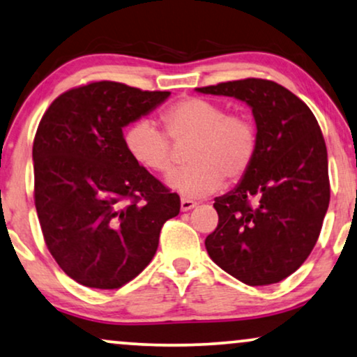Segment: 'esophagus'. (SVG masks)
Returning <instances> with one entry per match:
<instances>
[{
	"label": "esophagus",
	"instance_id": "esophagus-1",
	"mask_svg": "<svg viewBox=\"0 0 357 357\" xmlns=\"http://www.w3.org/2000/svg\"><path fill=\"white\" fill-rule=\"evenodd\" d=\"M197 206V202L193 200H188V198H182V202H180V210L182 211H190L192 208Z\"/></svg>",
	"mask_w": 357,
	"mask_h": 357
}]
</instances>
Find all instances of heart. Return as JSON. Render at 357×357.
<instances>
[{
  "label": "heart",
  "instance_id": "heart-1",
  "mask_svg": "<svg viewBox=\"0 0 357 357\" xmlns=\"http://www.w3.org/2000/svg\"><path fill=\"white\" fill-rule=\"evenodd\" d=\"M165 135L149 119H137L124 131V147L141 167L159 175L174 172V142H188V169L170 177L169 183L183 197H205L223 183L246 177L256 159V123L244 113H226L216 101L187 96L160 113Z\"/></svg>",
  "mask_w": 357,
  "mask_h": 357
}]
</instances>
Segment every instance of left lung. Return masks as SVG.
<instances>
[{
    "label": "left lung",
    "mask_w": 357,
    "mask_h": 357,
    "mask_svg": "<svg viewBox=\"0 0 357 357\" xmlns=\"http://www.w3.org/2000/svg\"><path fill=\"white\" fill-rule=\"evenodd\" d=\"M197 90L246 101L259 134L251 170L215 200L220 220L206 236V251L244 284H277L307 261L320 236L330 205L325 137L312 109L272 80L244 78Z\"/></svg>",
    "instance_id": "left-lung-1"
}]
</instances>
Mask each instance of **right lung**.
Masks as SVG:
<instances>
[{"label": "right lung", "instance_id": "right-lung-1", "mask_svg": "<svg viewBox=\"0 0 357 357\" xmlns=\"http://www.w3.org/2000/svg\"><path fill=\"white\" fill-rule=\"evenodd\" d=\"M169 91L90 82L59 95L37 128L34 203L49 252L91 289H119L152 261L180 197L128 154L123 128Z\"/></svg>", "mask_w": 357, "mask_h": 357}]
</instances>
